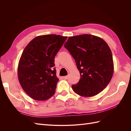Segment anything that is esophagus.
Masks as SVG:
<instances>
[{
	"label": "esophagus",
	"mask_w": 131,
	"mask_h": 131,
	"mask_svg": "<svg viewBox=\"0 0 131 131\" xmlns=\"http://www.w3.org/2000/svg\"><path fill=\"white\" fill-rule=\"evenodd\" d=\"M68 76H65V77H63V79H68Z\"/></svg>",
	"instance_id": "esophagus-1"
}]
</instances>
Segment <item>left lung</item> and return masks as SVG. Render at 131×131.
<instances>
[{
	"mask_svg": "<svg viewBox=\"0 0 131 131\" xmlns=\"http://www.w3.org/2000/svg\"><path fill=\"white\" fill-rule=\"evenodd\" d=\"M64 46L74 58L80 79L72 89L82 97L95 96L108 86L114 73L110 49L103 39L83 34L70 37Z\"/></svg>",
	"mask_w": 131,
	"mask_h": 131,
	"instance_id": "left-lung-1",
	"label": "left lung"
}]
</instances>
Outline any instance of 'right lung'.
<instances>
[{
	"label": "right lung",
	"instance_id": "right-lung-1",
	"mask_svg": "<svg viewBox=\"0 0 131 131\" xmlns=\"http://www.w3.org/2000/svg\"><path fill=\"white\" fill-rule=\"evenodd\" d=\"M67 37L43 35L34 38L23 50L18 66V78L25 92L33 100L45 101L56 92L54 57Z\"/></svg>",
	"mask_w": 131,
	"mask_h": 131
}]
</instances>
